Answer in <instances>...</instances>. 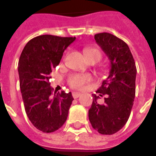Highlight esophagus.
<instances>
[{"label":"esophagus","mask_w":156,"mask_h":156,"mask_svg":"<svg viewBox=\"0 0 156 156\" xmlns=\"http://www.w3.org/2000/svg\"><path fill=\"white\" fill-rule=\"evenodd\" d=\"M80 96H81V93H78V92H73V97L74 98H78Z\"/></svg>","instance_id":"1"}]
</instances>
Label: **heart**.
Listing matches in <instances>:
<instances>
[{"label": "heart", "mask_w": 156, "mask_h": 156, "mask_svg": "<svg viewBox=\"0 0 156 156\" xmlns=\"http://www.w3.org/2000/svg\"><path fill=\"white\" fill-rule=\"evenodd\" d=\"M84 53L86 57L88 58L89 56L96 55L98 56L99 59L101 58V52L98 49L94 48H87L84 49ZM93 79L90 74H82V73H73L72 74L68 79V85L75 89H80L83 88L86 83L90 82Z\"/></svg>", "instance_id": "1"}]
</instances>
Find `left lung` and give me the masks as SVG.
Listing matches in <instances>:
<instances>
[{
	"label": "left lung",
	"instance_id": "8db88e82",
	"mask_svg": "<svg viewBox=\"0 0 156 156\" xmlns=\"http://www.w3.org/2000/svg\"><path fill=\"white\" fill-rule=\"evenodd\" d=\"M94 39L110 60V71L97 93L105 95L99 105L96 94L88 119L92 126L102 134H113L127 123L135 96L136 66L129 48L123 40L108 32L95 34Z\"/></svg>",
	"mask_w": 156,
	"mask_h": 156
}]
</instances>
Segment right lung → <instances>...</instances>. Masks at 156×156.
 Returning a JSON list of instances; mask_svg holds the SVG:
<instances>
[{
  "label": "right lung",
  "mask_w": 156,
  "mask_h": 156,
  "mask_svg": "<svg viewBox=\"0 0 156 156\" xmlns=\"http://www.w3.org/2000/svg\"><path fill=\"white\" fill-rule=\"evenodd\" d=\"M75 37L41 35L27 43L18 62L20 88L26 113L32 124L44 133L58 130L67 120L73 98L71 92H54L49 79L65 49Z\"/></svg>",
  "instance_id": "right-lung-1"
}]
</instances>
